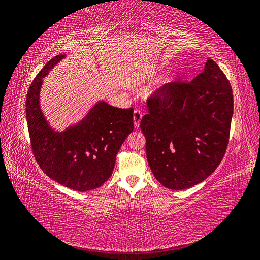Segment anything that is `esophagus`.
<instances>
[{"label": "esophagus", "mask_w": 260, "mask_h": 260, "mask_svg": "<svg viewBox=\"0 0 260 260\" xmlns=\"http://www.w3.org/2000/svg\"><path fill=\"white\" fill-rule=\"evenodd\" d=\"M141 119H142V112L140 109H136L135 113H133V122H135L136 128H139Z\"/></svg>", "instance_id": "34e87169"}]
</instances>
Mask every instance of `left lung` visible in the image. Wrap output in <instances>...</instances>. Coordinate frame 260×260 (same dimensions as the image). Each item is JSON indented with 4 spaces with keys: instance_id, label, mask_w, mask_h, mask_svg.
Instances as JSON below:
<instances>
[{
    "instance_id": "left-lung-1",
    "label": "left lung",
    "mask_w": 260,
    "mask_h": 260,
    "mask_svg": "<svg viewBox=\"0 0 260 260\" xmlns=\"http://www.w3.org/2000/svg\"><path fill=\"white\" fill-rule=\"evenodd\" d=\"M140 127L147 161L159 183L184 190L208 178L221 162L233 115L232 88L216 62L190 82L164 84L147 99Z\"/></svg>"
}]
</instances>
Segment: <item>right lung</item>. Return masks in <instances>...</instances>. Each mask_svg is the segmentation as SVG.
<instances>
[{"label": "right lung", "mask_w": 260, "mask_h": 260, "mask_svg": "<svg viewBox=\"0 0 260 260\" xmlns=\"http://www.w3.org/2000/svg\"><path fill=\"white\" fill-rule=\"evenodd\" d=\"M64 55L52 58L30 84L26 116L31 149L46 176L66 187L85 192L103 185L113 174L120 146L135 128L132 108L101 102L84 119L64 132L53 131L41 113L42 78Z\"/></svg>", "instance_id": "obj_1"}]
</instances>
